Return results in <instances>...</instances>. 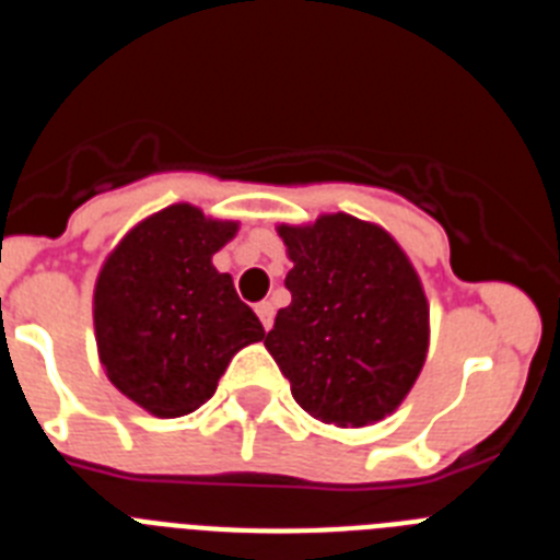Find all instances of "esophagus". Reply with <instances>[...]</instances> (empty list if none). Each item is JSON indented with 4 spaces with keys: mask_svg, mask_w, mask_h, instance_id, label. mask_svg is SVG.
Masks as SVG:
<instances>
[{
    "mask_svg": "<svg viewBox=\"0 0 560 560\" xmlns=\"http://www.w3.org/2000/svg\"><path fill=\"white\" fill-rule=\"evenodd\" d=\"M257 316H260V323H264V328L269 330L271 325H275V305L269 303V300H264V303H257L255 305Z\"/></svg>",
    "mask_w": 560,
    "mask_h": 560,
    "instance_id": "esophagus-1",
    "label": "esophagus"
}]
</instances>
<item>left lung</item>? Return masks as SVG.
<instances>
[{
    "label": "left lung",
    "mask_w": 560,
    "mask_h": 560,
    "mask_svg": "<svg viewBox=\"0 0 560 560\" xmlns=\"http://www.w3.org/2000/svg\"><path fill=\"white\" fill-rule=\"evenodd\" d=\"M291 305L266 350L314 418L368 427L407 398L429 348V303L409 257L381 226L336 212L280 226Z\"/></svg>",
    "instance_id": "left-lung-1"
}]
</instances>
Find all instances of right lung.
I'll return each mask as SVG.
<instances>
[{
	"mask_svg": "<svg viewBox=\"0 0 560 560\" xmlns=\"http://www.w3.org/2000/svg\"><path fill=\"white\" fill-rule=\"evenodd\" d=\"M237 232L190 205L156 212L122 237L95 285L97 353L108 381L156 418L212 398L226 364L266 336L212 255Z\"/></svg>",
	"mask_w": 560,
	"mask_h": 560,
	"instance_id": "obj_1",
	"label": "right lung"
}]
</instances>
